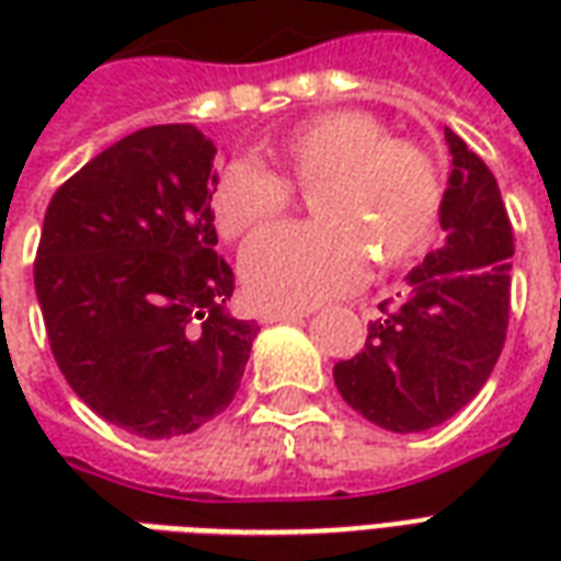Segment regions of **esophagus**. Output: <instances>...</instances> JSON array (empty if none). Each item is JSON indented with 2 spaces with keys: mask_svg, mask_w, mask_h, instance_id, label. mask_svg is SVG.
Masks as SVG:
<instances>
[{
  "mask_svg": "<svg viewBox=\"0 0 561 561\" xmlns=\"http://www.w3.org/2000/svg\"><path fill=\"white\" fill-rule=\"evenodd\" d=\"M306 312L300 309H261L257 312V321L261 324H276V321H304Z\"/></svg>",
  "mask_w": 561,
  "mask_h": 561,
  "instance_id": "obj_1",
  "label": "esophagus"
}]
</instances>
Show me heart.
Instances as JSON below:
<instances>
[{"mask_svg": "<svg viewBox=\"0 0 561 561\" xmlns=\"http://www.w3.org/2000/svg\"><path fill=\"white\" fill-rule=\"evenodd\" d=\"M279 173L249 159L225 164L209 213L225 240H245L282 219L294 188L312 192L316 225L261 233L240 261L243 285L264 306L324 304L366 279L369 257L397 267L423 252L442 213V180L412 140L364 111H328L273 144Z\"/></svg>", "mask_w": 561, "mask_h": 561, "instance_id": "b5f03b06", "label": "heart"}]
</instances>
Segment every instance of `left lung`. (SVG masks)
Here are the masks:
<instances>
[{"mask_svg":"<svg viewBox=\"0 0 561 561\" xmlns=\"http://www.w3.org/2000/svg\"><path fill=\"white\" fill-rule=\"evenodd\" d=\"M454 168L442 197L445 243L381 304L364 352L333 366L342 400L390 433H423L469 405L502 354L514 231L493 171L445 128Z\"/></svg>","mask_w":561,"mask_h":561,"instance_id":"left-lung-1","label":"left lung"}]
</instances>
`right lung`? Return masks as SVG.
<instances>
[{
	"mask_svg": "<svg viewBox=\"0 0 561 561\" xmlns=\"http://www.w3.org/2000/svg\"><path fill=\"white\" fill-rule=\"evenodd\" d=\"M216 147L195 126H149L56 188L35 294L62 376L104 421L140 438L195 433L231 405L257 336L225 312L216 252Z\"/></svg>",
	"mask_w": 561,
	"mask_h": 561,
	"instance_id": "1",
	"label": "right lung"
}]
</instances>
